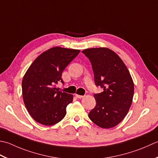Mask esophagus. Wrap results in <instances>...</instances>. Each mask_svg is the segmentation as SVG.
Returning <instances> with one entry per match:
<instances>
[{"label": "esophagus", "mask_w": 158, "mask_h": 158, "mask_svg": "<svg viewBox=\"0 0 158 158\" xmlns=\"http://www.w3.org/2000/svg\"><path fill=\"white\" fill-rule=\"evenodd\" d=\"M75 97H76L77 98H81L83 97V96H82V95H79V94H75Z\"/></svg>", "instance_id": "esophagus-1"}]
</instances>
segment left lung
Listing matches in <instances>:
<instances>
[{"label": "left lung", "mask_w": 158, "mask_h": 158, "mask_svg": "<svg viewBox=\"0 0 158 158\" xmlns=\"http://www.w3.org/2000/svg\"><path fill=\"white\" fill-rule=\"evenodd\" d=\"M82 52L90 61L96 85L103 88L94 94L97 103L89 118L101 128L114 127L124 119L131 106L134 92L131 76L118 55L109 48H91Z\"/></svg>", "instance_id": "8db88e82"}]
</instances>
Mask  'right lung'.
<instances>
[{
    "instance_id": "right-lung-1",
    "label": "right lung",
    "mask_w": 158,
    "mask_h": 158,
    "mask_svg": "<svg viewBox=\"0 0 158 158\" xmlns=\"http://www.w3.org/2000/svg\"><path fill=\"white\" fill-rule=\"evenodd\" d=\"M79 50L53 47L37 57L24 75L22 90L24 105L32 118L40 124L53 125L66 114V107L73 94L59 90V81L64 83V70L79 53Z\"/></svg>"
}]
</instances>
